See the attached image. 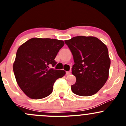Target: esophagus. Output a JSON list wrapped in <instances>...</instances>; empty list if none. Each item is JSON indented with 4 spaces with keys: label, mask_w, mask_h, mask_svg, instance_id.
Returning <instances> with one entry per match:
<instances>
[{
    "label": "esophagus",
    "mask_w": 126,
    "mask_h": 126,
    "mask_svg": "<svg viewBox=\"0 0 126 126\" xmlns=\"http://www.w3.org/2000/svg\"><path fill=\"white\" fill-rule=\"evenodd\" d=\"M71 74V72L70 71H66V74L67 75V76H68V75H69Z\"/></svg>",
    "instance_id": "esophagus-1"
}]
</instances>
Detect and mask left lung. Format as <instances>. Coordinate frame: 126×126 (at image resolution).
Listing matches in <instances>:
<instances>
[{
    "label": "left lung",
    "mask_w": 126,
    "mask_h": 126,
    "mask_svg": "<svg viewBox=\"0 0 126 126\" xmlns=\"http://www.w3.org/2000/svg\"><path fill=\"white\" fill-rule=\"evenodd\" d=\"M73 55L72 91L81 96L96 94L109 78L110 59L106 45L93 36H78L64 41Z\"/></svg>",
    "instance_id": "left-lung-1"
}]
</instances>
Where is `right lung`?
<instances>
[{"label":"right lung","mask_w":126,"mask_h":126,"mask_svg":"<svg viewBox=\"0 0 126 126\" xmlns=\"http://www.w3.org/2000/svg\"><path fill=\"white\" fill-rule=\"evenodd\" d=\"M64 41L56 39L34 38L18 48L13 64L17 84L30 98L40 99L52 93L56 80L66 72L56 70L55 58Z\"/></svg>","instance_id":"obj_1"}]
</instances>
